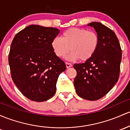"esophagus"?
<instances>
[{
    "label": "esophagus",
    "mask_w": 130,
    "mask_h": 130,
    "mask_svg": "<svg viewBox=\"0 0 130 130\" xmlns=\"http://www.w3.org/2000/svg\"><path fill=\"white\" fill-rule=\"evenodd\" d=\"M66 66L67 68H69L72 66V64L70 63H69V62H66Z\"/></svg>",
    "instance_id": "34e87169"
}]
</instances>
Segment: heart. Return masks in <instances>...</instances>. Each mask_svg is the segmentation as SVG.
I'll list each match as a JSON object with an SVG mask.
<instances>
[{"mask_svg":"<svg viewBox=\"0 0 130 130\" xmlns=\"http://www.w3.org/2000/svg\"><path fill=\"white\" fill-rule=\"evenodd\" d=\"M100 39L96 32L86 29L71 28L62 33L61 38L55 37L51 41L54 54L60 58H64L70 50V59L82 61L90 59L99 48Z\"/></svg>","mask_w":130,"mask_h":130,"instance_id":"obj_1","label":"heart"}]
</instances>
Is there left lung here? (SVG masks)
I'll return each instance as SVG.
<instances>
[{"mask_svg": "<svg viewBox=\"0 0 130 130\" xmlns=\"http://www.w3.org/2000/svg\"><path fill=\"white\" fill-rule=\"evenodd\" d=\"M98 34L100 42L95 54L84 63L75 64L76 93L81 98L97 100L105 95L119 78L121 50L113 30L99 22L89 23Z\"/></svg>", "mask_w": 130, "mask_h": 130, "instance_id": "left-lung-1", "label": "left lung"}]
</instances>
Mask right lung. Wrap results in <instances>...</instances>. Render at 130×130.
I'll list each match as a JSON object with an SVG mask.
<instances>
[{
  "label": "right lung",
  "instance_id": "obj_1",
  "mask_svg": "<svg viewBox=\"0 0 130 130\" xmlns=\"http://www.w3.org/2000/svg\"><path fill=\"white\" fill-rule=\"evenodd\" d=\"M59 31L56 28L31 25L19 32L11 44L9 64L12 80L33 101L51 99L56 93L59 75L66 69L51 47Z\"/></svg>",
  "mask_w": 130,
  "mask_h": 130
}]
</instances>
